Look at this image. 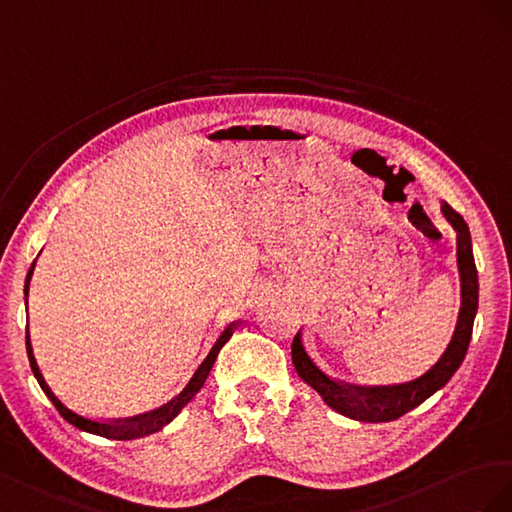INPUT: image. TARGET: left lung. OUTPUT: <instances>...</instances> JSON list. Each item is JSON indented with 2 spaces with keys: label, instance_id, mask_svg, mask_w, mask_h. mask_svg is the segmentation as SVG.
Masks as SVG:
<instances>
[{
  "label": "left lung",
  "instance_id": "left-lung-1",
  "mask_svg": "<svg viewBox=\"0 0 512 512\" xmlns=\"http://www.w3.org/2000/svg\"><path fill=\"white\" fill-rule=\"evenodd\" d=\"M446 221L457 231V270L461 287V309L457 315V326L444 354L437 358L433 367L410 382L401 384H377V386H354L343 384L321 371L302 343V330L296 334L291 345V360L304 384H309L328 407L341 416L358 422H390L403 414L412 412L431 394L448 384L465 358L467 345L472 339V326L478 311V272L472 253L470 227L463 216L452 210L446 201L440 206Z\"/></svg>",
  "mask_w": 512,
  "mask_h": 512
}]
</instances>
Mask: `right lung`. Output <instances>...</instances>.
I'll use <instances>...</instances> for the list:
<instances>
[{
    "label": "right lung",
    "mask_w": 512,
    "mask_h": 512,
    "mask_svg": "<svg viewBox=\"0 0 512 512\" xmlns=\"http://www.w3.org/2000/svg\"><path fill=\"white\" fill-rule=\"evenodd\" d=\"M34 268H36V261L32 264V268H29L27 276H25V306H27V296H29V281H32L34 276ZM233 330H236V324H229L221 337L216 339V343L212 345L210 354L206 356V360H203L197 371L193 373V377L188 379V384L182 388L180 394H175V397L171 401H167L165 405H160L158 410H152V412H145V414H139L135 418L130 420H118V422H105V420H92V418H85L77 412H72L70 407H66L60 399L55 397V392L49 388V384L45 382V377H42L40 369H38V362L34 358V349H32V341H29V328L25 330V345H27V358H29V367H32L34 371V377L38 379V384L42 388V392L47 394V397L51 399V403L57 407V412H60L64 416V420H68L72 427H77L81 431H87V433H94V435H100V437H107V440H122V442H128V440H137V437H145V435H152L156 431H160L163 427H167L169 422L178 416L182 412V407L191 401L195 394L201 390L203 382H206V377L210 375V369L212 364L218 356V352H221V347L231 339Z\"/></svg>",
    "instance_id": "add662e5"
}]
</instances>
